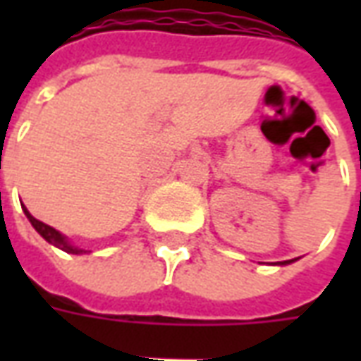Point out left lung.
Returning a JSON list of instances; mask_svg holds the SVG:
<instances>
[{"mask_svg":"<svg viewBox=\"0 0 361 361\" xmlns=\"http://www.w3.org/2000/svg\"><path fill=\"white\" fill-rule=\"evenodd\" d=\"M286 263H292V261H280V265H286Z\"/></svg>","mask_w":361,"mask_h":361,"instance_id":"1","label":"left lung"}]
</instances>
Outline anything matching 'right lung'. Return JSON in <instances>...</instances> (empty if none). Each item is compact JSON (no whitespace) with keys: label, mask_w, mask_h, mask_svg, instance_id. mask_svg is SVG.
<instances>
[{"label":"right lung","mask_w":361,"mask_h":361,"mask_svg":"<svg viewBox=\"0 0 361 361\" xmlns=\"http://www.w3.org/2000/svg\"><path fill=\"white\" fill-rule=\"evenodd\" d=\"M23 211H25V214H27V219L30 220V224L36 228V232L42 235L46 242H50L51 245H56V247H59V250L67 251V253H75V255H81V253H87L85 250H79V247H75V245H71V243L67 242L66 235H61L58 232V230H54L51 226H48V224H44V222H40V220H36L30 212L23 207Z\"/></svg>","instance_id":"right-lung-1"}]
</instances>
